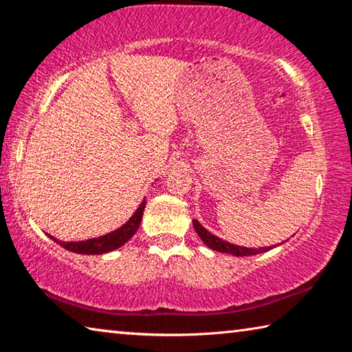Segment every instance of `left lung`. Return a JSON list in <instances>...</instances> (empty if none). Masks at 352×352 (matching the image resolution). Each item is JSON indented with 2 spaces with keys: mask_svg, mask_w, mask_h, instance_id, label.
<instances>
[{
  "mask_svg": "<svg viewBox=\"0 0 352 352\" xmlns=\"http://www.w3.org/2000/svg\"><path fill=\"white\" fill-rule=\"evenodd\" d=\"M192 225L195 231H197V234L201 241L206 243V247H210L212 250H216V252L220 253H230L233 256H253V254H259V253H264V252H269L275 245L272 247H261V248H247V247H239V245H234V243H230V242H225L220 239V237L211 234L210 231L205 230L204 226H201L197 220H192Z\"/></svg>",
  "mask_w": 352,
  "mask_h": 352,
  "instance_id": "left-lung-1",
  "label": "left lung"
}]
</instances>
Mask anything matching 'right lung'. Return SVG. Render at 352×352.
I'll use <instances>...</instances> for the list:
<instances>
[{"instance_id":"add662e5","label":"right lung","mask_w":352,"mask_h":352,"mask_svg":"<svg viewBox=\"0 0 352 352\" xmlns=\"http://www.w3.org/2000/svg\"><path fill=\"white\" fill-rule=\"evenodd\" d=\"M144 206H146V200L140 205V208L135 211L133 216L129 219V222L124 223L121 228L111 231V233L105 234V236L94 237V239L80 241V242H62V241H57L56 237H52V236H50V237L54 242H57L58 245H62L63 248H67L73 253L102 254L107 252H113V250H116L121 245H124V243H126L130 237L136 233V230L140 228Z\"/></svg>"}]
</instances>
